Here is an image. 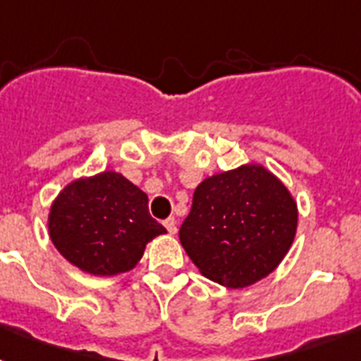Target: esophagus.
I'll use <instances>...</instances> for the list:
<instances>
[{
  "label": "esophagus",
  "instance_id": "esophagus-1",
  "mask_svg": "<svg viewBox=\"0 0 361 361\" xmlns=\"http://www.w3.org/2000/svg\"><path fill=\"white\" fill-rule=\"evenodd\" d=\"M164 226H166V231H169L170 236H174L176 232H178V226H176V219H174V217H170V219L164 221Z\"/></svg>",
  "mask_w": 361,
  "mask_h": 361
}]
</instances>
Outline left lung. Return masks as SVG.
Listing matches in <instances>:
<instances>
[{"label":"left lung","instance_id":"1","mask_svg":"<svg viewBox=\"0 0 361 361\" xmlns=\"http://www.w3.org/2000/svg\"><path fill=\"white\" fill-rule=\"evenodd\" d=\"M296 231L288 187L264 164L247 163L198 183L180 241L204 277L245 288L279 266Z\"/></svg>","mask_w":361,"mask_h":361}]
</instances>
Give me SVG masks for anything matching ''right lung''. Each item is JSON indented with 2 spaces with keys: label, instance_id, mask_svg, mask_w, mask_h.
Masks as SVG:
<instances>
[{
  "label": "right lung",
  "instance_id": "right-lung-1",
  "mask_svg": "<svg viewBox=\"0 0 361 361\" xmlns=\"http://www.w3.org/2000/svg\"><path fill=\"white\" fill-rule=\"evenodd\" d=\"M48 234L59 255L95 277H112L138 264L166 228L147 209V195L116 170L76 178L48 212Z\"/></svg>",
  "mask_w": 361,
  "mask_h": 361
}]
</instances>
